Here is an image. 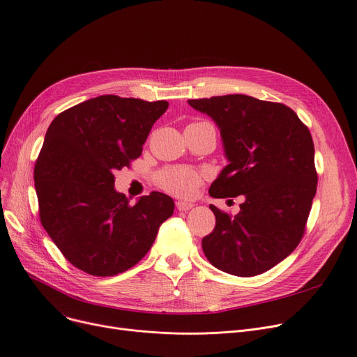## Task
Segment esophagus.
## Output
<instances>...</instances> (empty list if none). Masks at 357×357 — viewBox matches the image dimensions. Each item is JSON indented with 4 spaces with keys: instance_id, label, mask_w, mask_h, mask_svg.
Listing matches in <instances>:
<instances>
[{
    "instance_id": "obj_1",
    "label": "esophagus",
    "mask_w": 357,
    "mask_h": 357,
    "mask_svg": "<svg viewBox=\"0 0 357 357\" xmlns=\"http://www.w3.org/2000/svg\"><path fill=\"white\" fill-rule=\"evenodd\" d=\"M176 208L179 211H190L191 208H194L192 202H186V201H178L176 202Z\"/></svg>"
}]
</instances>
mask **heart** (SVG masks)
<instances>
[{
	"instance_id": "heart-1",
	"label": "heart",
	"mask_w": 357,
	"mask_h": 357,
	"mask_svg": "<svg viewBox=\"0 0 357 357\" xmlns=\"http://www.w3.org/2000/svg\"><path fill=\"white\" fill-rule=\"evenodd\" d=\"M201 174L185 166H172L165 169L158 176L160 188L178 197H191L201 183Z\"/></svg>"
}]
</instances>
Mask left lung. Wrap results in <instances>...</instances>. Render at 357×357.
<instances>
[{
	"label": "left lung",
	"mask_w": 357,
	"mask_h": 357,
	"mask_svg": "<svg viewBox=\"0 0 357 357\" xmlns=\"http://www.w3.org/2000/svg\"><path fill=\"white\" fill-rule=\"evenodd\" d=\"M188 104L217 124L229 162L210 195L245 198L234 217L210 205L215 229L202 250L226 273H264L295 250L305 230L317 191L310 130L289 107L241 93Z\"/></svg>",
	"instance_id": "8db88e82"
}]
</instances>
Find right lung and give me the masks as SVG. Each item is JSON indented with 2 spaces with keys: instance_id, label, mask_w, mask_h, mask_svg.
<instances>
[{
  "instance_id": "add662e5",
  "label": "right lung",
  "mask_w": 357,
  "mask_h": 357,
  "mask_svg": "<svg viewBox=\"0 0 357 357\" xmlns=\"http://www.w3.org/2000/svg\"><path fill=\"white\" fill-rule=\"evenodd\" d=\"M167 101L101 96L61 112L34 167L40 221L73 266L114 276L140 261L174 199L153 191L130 205L114 188V172L142 155Z\"/></svg>"
}]
</instances>
